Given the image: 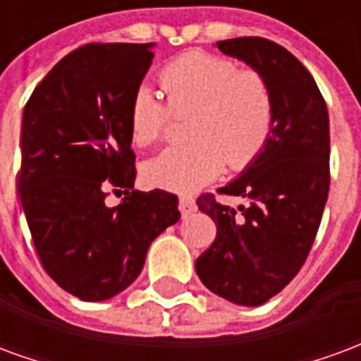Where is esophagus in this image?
<instances>
[{"label":"esophagus","instance_id":"obj_1","mask_svg":"<svg viewBox=\"0 0 361 361\" xmlns=\"http://www.w3.org/2000/svg\"><path fill=\"white\" fill-rule=\"evenodd\" d=\"M197 211V204H195V199L189 195H181L180 197V212L181 216H188L191 212Z\"/></svg>","mask_w":361,"mask_h":361}]
</instances>
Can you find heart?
Returning <instances> with one entry per match:
<instances>
[{
    "instance_id": "1",
    "label": "heart",
    "mask_w": 361,
    "mask_h": 361,
    "mask_svg": "<svg viewBox=\"0 0 361 361\" xmlns=\"http://www.w3.org/2000/svg\"><path fill=\"white\" fill-rule=\"evenodd\" d=\"M166 106L149 85H139L129 102V131L135 145L162 139L173 116H188L183 147L162 150L141 168L152 188L193 191L212 181L224 166H250L269 141L274 100L265 75L238 69L209 51H188L160 71Z\"/></svg>"
}]
</instances>
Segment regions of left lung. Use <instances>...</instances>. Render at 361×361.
<instances>
[{
	"instance_id": "8db88e82",
	"label": "left lung",
	"mask_w": 361,
	"mask_h": 361,
	"mask_svg": "<svg viewBox=\"0 0 361 361\" xmlns=\"http://www.w3.org/2000/svg\"><path fill=\"white\" fill-rule=\"evenodd\" d=\"M222 54L265 75L274 100L269 141L220 193L247 201L238 211L197 199L216 238L195 261L212 294L255 307L290 284L307 259L329 197V111L310 71L280 44L259 36L216 42Z\"/></svg>"
}]
</instances>
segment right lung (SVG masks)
I'll return each instance as SVG.
<instances>
[{
	"instance_id": "add662e5",
	"label": "right lung",
	"mask_w": 361,
	"mask_h": 361,
	"mask_svg": "<svg viewBox=\"0 0 361 361\" xmlns=\"http://www.w3.org/2000/svg\"><path fill=\"white\" fill-rule=\"evenodd\" d=\"M154 44H89L28 98L20 131V207L44 271L82 302H104L141 274L154 238L180 220L178 197L135 185L129 102ZM108 188L126 195L105 204Z\"/></svg>"
}]
</instances>
